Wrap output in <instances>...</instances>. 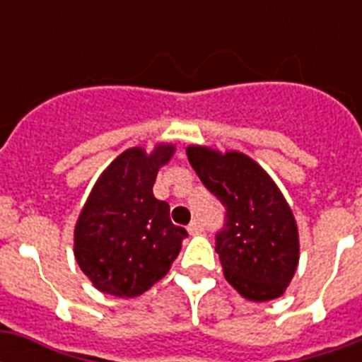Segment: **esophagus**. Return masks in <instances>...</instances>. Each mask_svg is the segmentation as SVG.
<instances>
[{"label": "esophagus", "instance_id": "esophagus-1", "mask_svg": "<svg viewBox=\"0 0 362 362\" xmlns=\"http://www.w3.org/2000/svg\"><path fill=\"white\" fill-rule=\"evenodd\" d=\"M187 231H189V235H199V233H203V223L197 220H193L189 226H187Z\"/></svg>", "mask_w": 362, "mask_h": 362}]
</instances>
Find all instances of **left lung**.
I'll return each mask as SVG.
<instances>
[{
	"instance_id": "obj_1",
	"label": "left lung",
	"mask_w": 362,
	"mask_h": 362,
	"mask_svg": "<svg viewBox=\"0 0 362 362\" xmlns=\"http://www.w3.org/2000/svg\"><path fill=\"white\" fill-rule=\"evenodd\" d=\"M187 159L204 186L227 210L216 237L226 280L242 297L264 303L281 297L298 257L297 220L267 170L246 153L192 144Z\"/></svg>"
}]
</instances>
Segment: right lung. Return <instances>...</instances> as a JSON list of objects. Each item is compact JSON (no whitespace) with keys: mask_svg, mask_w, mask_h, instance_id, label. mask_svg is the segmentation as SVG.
Segmentation results:
<instances>
[{"mask_svg":"<svg viewBox=\"0 0 362 362\" xmlns=\"http://www.w3.org/2000/svg\"><path fill=\"white\" fill-rule=\"evenodd\" d=\"M175 144L158 142L152 152L133 146L99 175L75 226V259L93 287L133 298L169 272L187 237L169 218V204L153 197L159 169Z\"/></svg>","mask_w":362,"mask_h":362,"instance_id":"add662e5","label":"right lung"}]
</instances>
